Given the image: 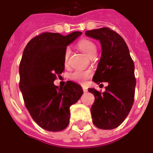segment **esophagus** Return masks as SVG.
<instances>
[{"instance_id": "34e87169", "label": "esophagus", "mask_w": 153, "mask_h": 153, "mask_svg": "<svg viewBox=\"0 0 153 153\" xmlns=\"http://www.w3.org/2000/svg\"><path fill=\"white\" fill-rule=\"evenodd\" d=\"M82 89L84 92H87V91H88V89H87L86 87H82Z\"/></svg>"}]
</instances>
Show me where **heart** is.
I'll return each mask as SVG.
<instances>
[{"instance_id": "1", "label": "heart", "mask_w": 153, "mask_h": 153, "mask_svg": "<svg viewBox=\"0 0 153 153\" xmlns=\"http://www.w3.org/2000/svg\"><path fill=\"white\" fill-rule=\"evenodd\" d=\"M77 47H79V50L84 52L88 57H92L95 55L96 52V45L93 42L88 39H82L79 40L77 43ZM71 54V50L67 48L64 53V63L65 65H68L69 61V57ZM92 75V71L91 69H85V70H79L74 71L70 75V79L75 82L84 84L87 80Z\"/></svg>"}]
</instances>
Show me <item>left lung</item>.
I'll return each instance as SVG.
<instances>
[{"instance_id":"1","label":"left lung","mask_w":153,"mask_h":153,"mask_svg":"<svg viewBox=\"0 0 153 153\" xmlns=\"http://www.w3.org/2000/svg\"><path fill=\"white\" fill-rule=\"evenodd\" d=\"M85 35L99 39L102 46L100 61L92 81L97 84L108 83L104 92L88 88L95 96L91 107L92 122L100 129H114L125 120L134 102V61L124 39L108 27L86 31Z\"/></svg>"}]
</instances>
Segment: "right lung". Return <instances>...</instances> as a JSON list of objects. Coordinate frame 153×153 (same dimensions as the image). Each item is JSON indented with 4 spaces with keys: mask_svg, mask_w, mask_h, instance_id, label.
Listing matches in <instances>:
<instances>
[{
    "mask_svg": "<svg viewBox=\"0 0 153 153\" xmlns=\"http://www.w3.org/2000/svg\"><path fill=\"white\" fill-rule=\"evenodd\" d=\"M82 34L40 33L29 41L23 51L19 65V88L31 117L44 130L61 131L66 128L70 106L83 93L80 85L71 81L63 88L53 84L65 70L67 46Z\"/></svg>",
    "mask_w": 153,
    "mask_h": 153,
    "instance_id": "obj_1",
    "label": "right lung"
}]
</instances>
